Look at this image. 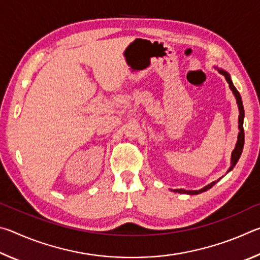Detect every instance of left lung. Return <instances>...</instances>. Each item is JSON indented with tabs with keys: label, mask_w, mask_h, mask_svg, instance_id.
<instances>
[{
	"label": "left lung",
	"mask_w": 260,
	"mask_h": 260,
	"mask_svg": "<svg viewBox=\"0 0 260 260\" xmlns=\"http://www.w3.org/2000/svg\"><path fill=\"white\" fill-rule=\"evenodd\" d=\"M219 72L222 74V76H225L227 82L230 83V88L233 90V94L235 95L236 98V102H237V105H239V110H240V116H239V128H240V133H239V138H237V143H236V147L234 150H233L232 152V166L230 167L231 171L233 167H234L236 165L237 160L240 159L241 157V153H242V150H243V146H244V129H243V118H244V109H243V104H242V100H241V95L239 91H237L236 88L234 87V85H233V82L231 80V77L230 74H228L227 72L222 71V70H219ZM217 181H219V180H217ZM217 181H213L211 182L210 184H208V186H205L204 188L200 189V190H182V189H174L175 192H180V193H189V195H197V193H201L203 191H206L208 189H210L211 187H213L215 183H217Z\"/></svg>",
	"instance_id": "obj_1"
}]
</instances>
